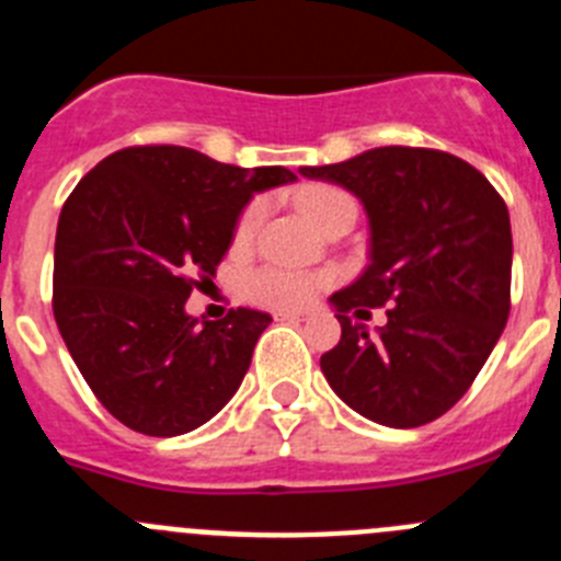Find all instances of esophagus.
I'll return each mask as SVG.
<instances>
[{
  "mask_svg": "<svg viewBox=\"0 0 561 561\" xmlns=\"http://www.w3.org/2000/svg\"><path fill=\"white\" fill-rule=\"evenodd\" d=\"M306 311H277L275 320H286V323H304L306 320Z\"/></svg>",
  "mask_w": 561,
  "mask_h": 561,
  "instance_id": "esophagus-1",
  "label": "esophagus"
}]
</instances>
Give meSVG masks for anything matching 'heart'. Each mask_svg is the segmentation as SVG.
<instances>
[{
    "label": "heart",
    "mask_w": 561,
    "mask_h": 561,
    "mask_svg": "<svg viewBox=\"0 0 561 561\" xmlns=\"http://www.w3.org/2000/svg\"><path fill=\"white\" fill-rule=\"evenodd\" d=\"M297 205L304 210L306 219L323 232L340 221L356 219V202L348 191L336 185H306L297 193ZM266 216V202L261 196L247 202L241 216L232 227V244L238 250L252 244ZM334 284V272H309V270H291V266H255L241 277V295L255 306L277 311H297L304 306L314 304L317 297L323 295Z\"/></svg>",
    "instance_id": "b5f03b06"
}]
</instances>
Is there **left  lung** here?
<instances>
[{
    "instance_id": "obj_1",
    "label": "left lung",
    "mask_w": 561,
    "mask_h": 561,
    "mask_svg": "<svg viewBox=\"0 0 561 561\" xmlns=\"http://www.w3.org/2000/svg\"><path fill=\"white\" fill-rule=\"evenodd\" d=\"M356 193L370 219V264L336 291L342 336L320 368L351 410L385 427H421L458 404L512 311V221L478 168L435 148L385 146L300 168ZM388 305L370 337L364 319Z\"/></svg>"
}]
</instances>
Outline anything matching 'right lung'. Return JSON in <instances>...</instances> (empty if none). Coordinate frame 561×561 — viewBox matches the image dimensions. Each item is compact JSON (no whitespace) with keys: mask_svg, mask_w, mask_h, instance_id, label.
Listing matches in <instances>:
<instances>
[{"mask_svg":"<svg viewBox=\"0 0 561 561\" xmlns=\"http://www.w3.org/2000/svg\"><path fill=\"white\" fill-rule=\"evenodd\" d=\"M289 168H238L185 146L108 153L58 216L53 314L95 399L128 430L191 433L225 408L272 317L230 309L185 314L213 284L252 193L286 185Z\"/></svg>","mask_w":561,"mask_h":561,"instance_id":"add662e5","label":"right lung"}]
</instances>
